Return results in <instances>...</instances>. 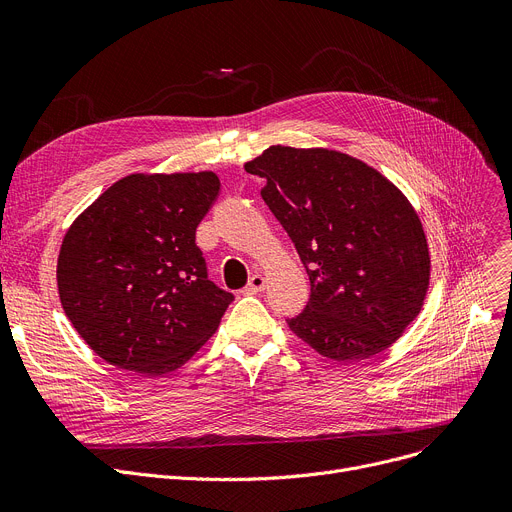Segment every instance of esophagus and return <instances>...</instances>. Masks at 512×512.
Returning <instances> with one entry per match:
<instances>
[{"mask_svg":"<svg viewBox=\"0 0 512 512\" xmlns=\"http://www.w3.org/2000/svg\"><path fill=\"white\" fill-rule=\"evenodd\" d=\"M265 284H267V280L261 276V274H255V276H251L249 278V284L245 286V294H257V292H261L263 288H265Z\"/></svg>","mask_w":512,"mask_h":512,"instance_id":"1","label":"esophagus"}]
</instances>
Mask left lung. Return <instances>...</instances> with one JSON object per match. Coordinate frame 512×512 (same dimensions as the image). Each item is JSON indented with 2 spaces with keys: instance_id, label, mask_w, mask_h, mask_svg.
<instances>
[{
  "instance_id": "1",
  "label": "left lung",
  "mask_w": 512,
  "mask_h": 512,
  "mask_svg": "<svg viewBox=\"0 0 512 512\" xmlns=\"http://www.w3.org/2000/svg\"><path fill=\"white\" fill-rule=\"evenodd\" d=\"M245 170L265 178L261 197L311 282L288 328L334 361L386 351L419 315L432 272L409 199L365 161L324 147L274 145Z\"/></svg>"
}]
</instances>
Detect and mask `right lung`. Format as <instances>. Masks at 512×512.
<instances>
[{
    "label": "right lung",
    "mask_w": 512,
    "mask_h": 512,
    "mask_svg": "<svg viewBox=\"0 0 512 512\" xmlns=\"http://www.w3.org/2000/svg\"><path fill=\"white\" fill-rule=\"evenodd\" d=\"M220 195L213 172L130 174L68 228L58 257L64 313L120 369L164 375L218 330L234 301L207 280L195 232Z\"/></svg>",
    "instance_id": "add662e5"
}]
</instances>
